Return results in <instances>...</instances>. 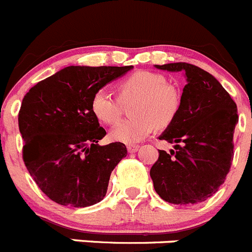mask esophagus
<instances>
[{"label": "esophagus", "instance_id": "1", "mask_svg": "<svg viewBox=\"0 0 252 252\" xmlns=\"http://www.w3.org/2000/svg\"><path fill=\"white\" fill-rule=\"evenodd\" d=\"M126 149H128L129 153H135V152L139 149V146H138V144H129V146L126 147Z\"/></svg>", "mask_w": 252, "mask_h": 252}]
</instances>
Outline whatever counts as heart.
Here are the masks:
<instances>
[{
    "label": "heart",
    "instance_id": "b5f03b06",
    "mask_svg": "<svg viewBox=\"0 0 252 252\" xmlns=\"http://www.w3.org/2000/svg\"><path fill=\"white\" fill-rule=\"evenodd\" d=\"M119 98L126 101L135 98L130 108V119L113 126L112 139L134 144L148 137L156 126L172 123L180 109V94L176 88L165 84V78L153 71H137L119 84ZM121 100L106 89L96 90L92 98V112L99 121L113 124L121 115Z\"/></svg>",
    "mask_w": 252,
    "mask_h": 252
}]
</instances>
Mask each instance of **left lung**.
<instances>
[{
  "label": "left lung",
  "instance_id": "left-lung-1",
  "mask_svg": "<svg viewBox=\"0 0 252 252\" xmlns=\"http://www.w3.org/2000/svg\"><path fill=\"white\" fill-rule=\"evenodd\" d=\"M154 66L186 80L178 113L158 137L174 143V149L158 151L151 168L154 189L174 205L203 202L216 193L230 171L237 106L220 81L201 67L187 63Z\"/></svg>",
  "mask_w": 252,
  "mask_h": 252
}]
</instances>
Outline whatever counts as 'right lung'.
<instances>
[{
  "label": "right lung",
  "instance_id": "1",
  "mask_svg": "<svg viewBox=\"0 0 252 252\" xmlns=\"http://www.w3.org/2000/svg\"><path fill=\"white\" fill-rule=\"evenodd\" d=\"M131 69L66 66L22 99L24 162L38 188L59 205L88 207L105 197L110 174L126 156V147L121 142L99 146L106 131L93 114L92 98Z\"/></svg>",
  "mask_w": 252,
  "mask_h": 252
}]
</instances>
